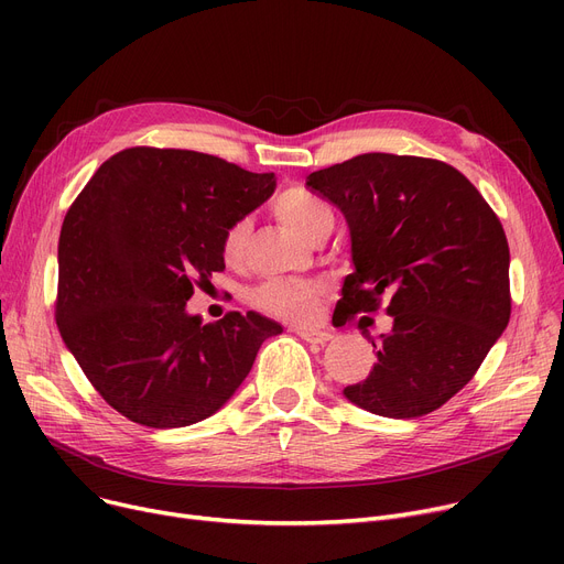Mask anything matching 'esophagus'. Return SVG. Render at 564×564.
I'll return each mask as SVG.
<instances>
[{
  "label": "esophagus",
  "instance_id": "34e87169",
  "mask_svg": "<svg viewBox=\"0 0 564 564\" xmlns=\"http://www.w3.org/2000/svg\"><path fill=\"white\" fill-rule=\"evenodd\" d=\"M294 334H297L302 340L306 343H313V345H324L332 340V334L329 332H322V329H308V327H297L294 329Z\"/></svg>",
  "mask_w": 564,
  "mask_h": 564
}]
</instances>
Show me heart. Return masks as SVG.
I'll use <instances>...</instances> for the list:
<instances>
[{
    "instance_id": "1",
    "label": "heart",
    "mask_w": 564,
    "mask_h": 564,
    "mask_svg": "<svg viewBox=\"0 0 564 564\" xmlns=\"http://www.w3.org/2000/svg\"><path fill=\"white\" fill-rule=\"evenodd\" d=\"M274 215L281 224H285L292 232H297L304 240L313 242L319 235L329 232L334 226V213L327 200H322L313 192L304 187H290L281 192L272 205ZM249 240V221L240 219L235 221L226 235L221 253L226 262H237L245 256ZM317 294L319 290L306 281H292V279H274L262 283L253 292V302L272 315L285 319H306L317 308Z\"/></svg>"
}]
</instances>
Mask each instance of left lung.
<instances>
[{
  "label": "left lung",
  "mask_w": 564,
  "mask_h": 564,
  "mask_svg": "<svg viewBox=\"0 0 564 564\" xmlns=\"http://www.w3.org/2000/svg\"><path fill=\"white\" fill-rule=\"evenodd\" d=\"M306 185L349 228L351 274L334 317L389 297L370 375L343 395L383 419L446 404L478 372L510 322L508 237L482 194L446 162L366 153L313 171ZM361 327V319H359Z\"/></svg>",
  "instance_id": "obj_1"
}]
</instances>
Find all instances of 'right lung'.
<instances>
[{"mask_svg":"<svg viewBox=\"0 0 564 564\" xmlns=\"http://www.w3.org/2000/svg\"><path fill=\"white\" fill-rule=\"evenodd\" d=\"M276 189L274 173L175 148H128L86 183L58 235L56 324L109 406L145 427H187L247 379L279 322H203L194 288L224 270V235Z\"/></svg>","mask_w":564,"mask_h":564,"instance_id":"obj_1","label":"right lung"}]
</instances>
